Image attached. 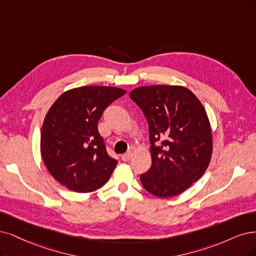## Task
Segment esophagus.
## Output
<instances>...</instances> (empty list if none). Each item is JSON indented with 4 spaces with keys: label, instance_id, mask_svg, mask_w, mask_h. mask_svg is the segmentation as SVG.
<instances>
[{
    "label": "esophagus",
    "instance_id": "1",
    "mask_svg": "<svg viewBox=\"0 0 256 256\" xmlns=\"http://www.w3.org/2000/svg\"><path fill=\"white\" fill-rule=\"evenodd\" d=\"M130 156H132V154L128 152V153H126V154H123L122 156H121V159H122V162H128V160L130 159Z\"/></svg>",
    "mask_w": 256,
    "mask_h": 256
}]
</instances>
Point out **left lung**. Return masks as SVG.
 <instances>
[{
  "instance_id": "8db88e82",
  "label": "left lung",
  "mask_w": 256,
  "mask_h": 256,
  "mask_svg": "<svg viewBox=\"0 0 256 256\" xmlns=\"http://www.w3.org/2000/svg\"><path fill=\"white\" fill-rule=\"evenodd\" d=\"M130 98L148 124L152 164L140 180L157 197L182 193L206 172L212 155L209 119L200 101L184 86L150 85Z\"/></svg>"
}]
</instances>
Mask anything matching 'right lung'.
<instances>
[{"mask_svg": "<svg viewBox=\"0 0 256 256\" xmlns=\"http://www.w3.org/2000/svg\"><path fill=\"white\" fill-rule=\"evenodd\" d=\"M126 92L110 86H82L56 100L42 126L41 154L56 182L74 192L88 193L108 180L118 162L108 153L98 121Z\"/></svg>", "mask_w": 256, "mask_h": 256, "instance_id": "add662e5", "label": "right lung"}]
</instances>
